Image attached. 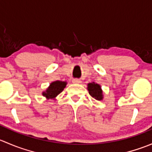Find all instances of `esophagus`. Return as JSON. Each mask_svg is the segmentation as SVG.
Wrapping results in <instances>:
<instances>
[{
  "mask_svg": "<svg viewBox=\"0 0 152 152\" xmlns=\"http://www.w3.org/2000/svg\"><path fill=\"white\" fill-rule=\"evenodd\" d=\"M72 82L74 84H80V83H82V81H81L80 79H73V80H72Z\"/></svg>",
  "mask_w": 152,
  "mask_h": 152,
  "instance_id": "34e87169",
  "label": "esophagus"
}]
</instances>
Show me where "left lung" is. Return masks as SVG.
Segmentation results:
<instances>
[{"label":"left lung","instance_id":"obj_1","mask_svg":"<svg viewBox=\"0 0 152 152\" xmlns=\"http://www.w3.org/2000/svg\"><path fill=\"white\" fill-rule=\"evenodd\" d=\"M87 90L90 96L98 101H102L104 99L103 90L100 85L95 82H91L87 85Z\"/></svg>","mask_w":152,"mask_h":152}]
</instances>
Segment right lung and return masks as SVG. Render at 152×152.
<instances>
[{
	"label": "right lung",
	"mask_w": 152,
	"mask_h": 152,
	"mask_svg": "<svg viewBox=\"0 0 152 152\" xmlns=\"http://www.w3.org/2000/svg\"><path fill=\"white\" fill-rule=\"evenodd\" d=\"M66 85L67 82H62V81L59 80L55 81L50 84L46 90L42 92V95L47 99L56 100V98L57 97L59 93H62Z\"/></svg>",
	"instance_id": "1"
}]
</instances>
